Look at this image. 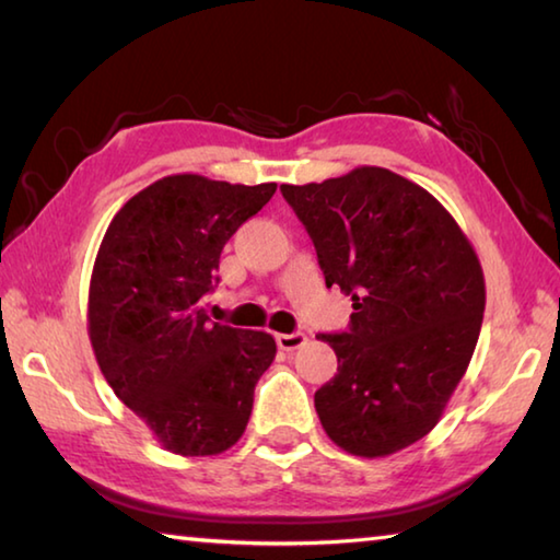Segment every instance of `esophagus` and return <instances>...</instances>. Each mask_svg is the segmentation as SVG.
<instances>
[{
    "mask_svg": "<svg viewBox=\"0 0 560 560\" xmlns=\"http://www.w3.org/2000/svg\"><path fill=\"white\" fill-rule=\"evenodd\" d=\"M277 343L281 350H287V353H291V350L301 348L303 343H306V336L303 334H279L277 336Z\"/></svg>",
    "mask_w": 560,
    "mask_h": 560,
    "instance_id": "1",
    "label": "esophagus"
}]
</instances>
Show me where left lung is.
<instances>
[{"label": "left lung", "instance_id": "8db88e82", "mask_svg": "<svg viewBox=\"0 0 560 560\" xmlns=\"http://www.w3.org/2000/svg\"><path fill=\"white\" fill-rule=\"evenodd\" d=\"M314 240L326 287L353 301L346 334H318L338 373L316 393L340 450L387 457L422 440L467 373L485 316V271L467 234L428 189L363 165L281 185Z\"/></svg>", "mask_w": 560, "mask_h": 560}]
</instances>
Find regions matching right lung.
Segmentation results:
<instances>
[{"label": "right lung", "mask_w": 560, "mask_h": 560, "mask_svg": "<svg viewBox=\"0 0 560 560\" xmlns=\"http://www.w3.org/2000/svg\"><path fill=\"white\" fill-rule=\"evenodd\" d=\"M277 192L183 173L140 189L98 246L89 338L103 377L167 452L210 457L240 442L277 355L264 330L207 318L220 254Z\"/></svg>", "instance_id": "add662e5"}]
</instances>
